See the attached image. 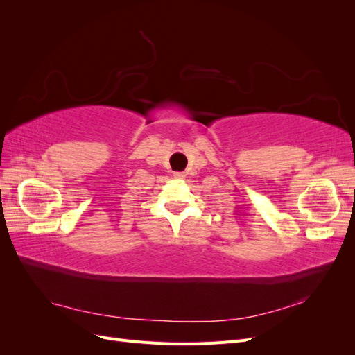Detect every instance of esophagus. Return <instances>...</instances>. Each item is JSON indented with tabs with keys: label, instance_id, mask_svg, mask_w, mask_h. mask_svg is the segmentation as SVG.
<instances>
[{
	"label": "esophagus",
	"instance_id": "1",
	"mask_svg": "<svg viewBox=\"0 0 355 355\" xmlns=\"http://www.w3.org/2000/svg\"><path fill=\"white\" fill-rule=\"evenodd\" d=\"M175 178H176V179H184V178H185V173H180V171H179V173H175Z\"/></svg>",
	"mask_w": 355,
	"mask_h": 355
}]
</instances>
